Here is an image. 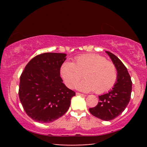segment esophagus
<instances>
[{
    "label": "esophagus",
    "mask_w": 147,
    "mask_h": 147,
    "mask_svg": "<svg viewBox=\"0 0 147 147\" xmlns=\"http://www.w3.org/2000/svg\"><path fill=\"white\" fill-rule=\"evenodd\" d=\"M76 95L82 96H86L85 94H82V93H79V92H77V93H76Z\"/></svg>",
    "instance_id": "esophagus-1"
}]
</instances>
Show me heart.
Segmentation results:
<instances>
[{
  "label": "heart",
  "instance_id": "obj_1",
  "mask_svg": "<svg viewBox=\"0 0 147 147\" xmlns=\"http://www.w3.org/2000/svg\"><path fill=\"white\" fill-rule=\"evenodd\" d=\"M61 75L67 87L77 86L82 91H94L100 94L113 87L117 79V69L112 61L94 53L84 54L75 58L73 63L65 62L61 67Z\"/></svg>",
  "mask_w": 147,
  "mask_h": 147
}]
</instances>
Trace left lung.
I'll return each mask as SVG.
<instances>
[{
    "mask_svg": "<svg viewBox=\"0 0 147 147\" xmlns=\"http://www.w3.org/2000/svg\"><path fill=\"white\" fill-rule=\"evenodd\" d=\"M110 56L117 69V81L112 90L107 94L99 96V102L94 108H89L92 115L100 119L109 121L122 114L129 103L132 92V81L123 63L113 53Z\"/></svg>",
    "mask_w": 147,
    "mask_h": 147,
    "instance_id": "8db88e82",
    "label": "left lung"
}]
</instances>
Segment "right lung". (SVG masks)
<instances>
[{
  "instance_id": "right-lung-1",
  "label": "right lung",
  "mask_w": 147,
  "mask_h": 147,
  "mask_svg": "<svg viewBox=\"0 0 147 147\" xmlns=\"http://www.w3.org/2000/svg\"><path fill=\"white\" fill-rule=\"evenodd\" d=\"M65 53H44L33 57L20 77L19 96L26 114L36 122L49 123L69 109L76 92L65 86L60 68Z\"/></svg>"
}]
</instances>
